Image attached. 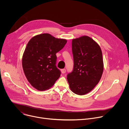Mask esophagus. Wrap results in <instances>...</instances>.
Here are the masks:
<instances>
[{"label": "esophagus", "instance_id": "esophagus-1", "mask_svg": "<svg viewBox=\"0 0 129 129\" xmlns=\"http://www.w3.org/2000/svg\"><path fill=\"white\" fill-rule=\"evenodd\" d=\"M61 72L63 73V74H64V73H65L66 72V69H61Z\"/></svg>", "mask_w": 129, "mask_h": 129}]
</instances>
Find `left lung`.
Returning a JSON list of instances; mask_svg holds the SVG:
<instances>
[{
  "label": "left lung",
  "mask_w": 129,
  "mask_h": 129,
  "mask_svg": "<svg viewBox=\"0 0 129 129\" xmlns=\"http://www.w3.org/2000/svg\"><path fill=\"white\" fill-rule=\"evenodd\" d=\"M72 51L74 66L67 75V81L73 93L84 95L101 79L104 70L102 52L99 45L87 36L72 39Z\"/></svg>",
  "instance_id": "obj_1"
}]
</instances>
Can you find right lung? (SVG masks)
<instances>
[{"instance_id":"1","label":"right lung","mask_w":129,"mask_h":129,"mask_svg":"<svg viewBox=\"0 0 129 129\" xmlns=\"http://www.w3.org/2000/svg\"><path fill=\"white\" fill-rule=\"evenodd\" d=\"M67 43L49 34L36 35L30 39L24 51L22 64L25 76L30 85L39 91L51 88L60 78L56 67V53Z\"/></svg>"}]
</instances>
